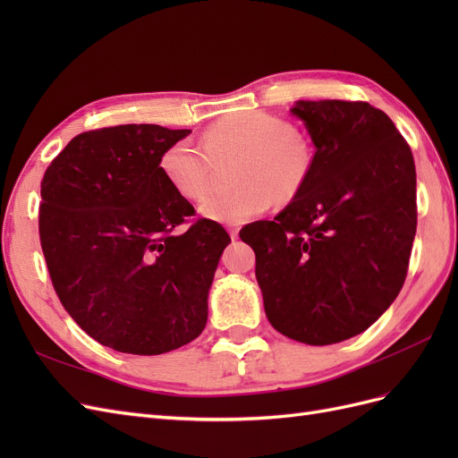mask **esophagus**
<instances>
[{
	"instance_id": "1",
	"label": "esophagus",
	"mask_w": 458,
	"mask_h": 458,
	"mask_svg": "<svg viewBox=\"0 0 458 458\" xmlns=\"http://www.w3.org/2000/svg\"><path fill=\"white\" fill-rule=\"evenodd\" d=\"M229 234H231L233 241L239 239V227H229Z\"/></svg>"
}]
</instances>
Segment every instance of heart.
I'll return each mask as SVG.
<instances>
[{
  "mask_svg": "<svg viewBox=\"0 0 458 458\" xmlns=\"http://www.w3.org/2000/svg\"><path fill=\"white\" fill-rule=\"evenodd\" d=\"M202 145L177 141L164 150L160 168L168 183L189 200L210 191L216 165L241 158L237 189L216 192L200 204L204 217L241 225L267 212L273 200L294 199L311 170V147L288 120L248 110L217 120L202 135Z\"/></svg>",
  "mask_w": 458,
  "mask_h": 458,
  "instance_id": "heart-1",
  "label": "heart"
}]
</instances>
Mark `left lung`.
<instances>
[{"label": "left lung", "mask_w": 458, "mask_h": 458, "mask_svg": "<svg viewBox=\"0 0 458 458\" xmlns=\"http://www.w3.org/2000/svg\"><path fill=\"white\" fill-rule=\"evenodd\" d=\"M311 135L306 183L241 239L275 330L310 345L361 335L405 283L417 233V172L394 122L363 101H298Z\"/></svg>", "instance_id": "8db88e82"}]
</instances>
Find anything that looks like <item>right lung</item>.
Here are the masks:
<instances>
[{
    "mask_svg": "<svg viewBox=\"0 0 458 458\" xmlns=\"http://www.w3.org/2000/svg\"><path fill=\"white\" fill-rule=\"evenodd\" d=\"M191 133L126 123L76 135L41 179L39 242L81 330L122 353L160 355L206 327L227 231L168 183L164 150Z\"/></svg>",
    "mask_w": 458,
    "mask_h": 458,
    "instance_id": "right-lung-1",
    "label": "right lung"
}]
</instances>
